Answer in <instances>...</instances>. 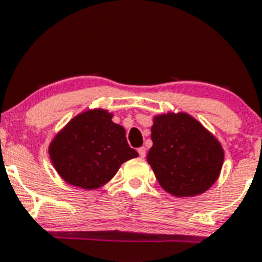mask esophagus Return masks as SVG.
Returning <instances> with one entry per match:
<instances>
[{"label":"esophagus","instance_id":"obj_1","mask_svg":"<svg viewBox=\"0 0 262 262\" xmlns=\"http://www.w3.org/2000/svg\"><path fill=\"white\" fill-rule=\"evenodd\" d=\"M138 154H139V156H141V158H145V156H146V148L145 147H139L138 148Z\"/></svg>","mask_w":262,"mask_h":262}]
</instances>
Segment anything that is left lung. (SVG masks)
<instances>
[{
    "mask_svg": "<svg viewBox=\"0 0 262 262\" xmlns=\"http://www.w3.org/2000/svg\"><path fill=\"white\" fill-rule=\"evenodd\" d=\"M147 163L159 185L173 196H196L219 180L225 156L221 142L191 115H155Z\"/></svg>",
    "mask_w": 262,
    "mask_h": 262,
    "instance_id": "obj_1",
    "label": "left lung"
}]
</instances>
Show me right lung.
<instances>
[{"instance_id":"add662e5","label":"right lung","mask_w":262,"mask_h":262,"mask_svg":"<svg viewBox=\"0 0 262 262\" xmlns=\"http://www.w3.org/2000/svg\"><path fill=\"white\" fill-rule=\"evenodd\" d=\"M112 117L108 110H86L72 117L51 139V164L66 183L84 190L99 189L121 164L138 156L126 142L125 129Z\"/></svg>"}]
</instances>
